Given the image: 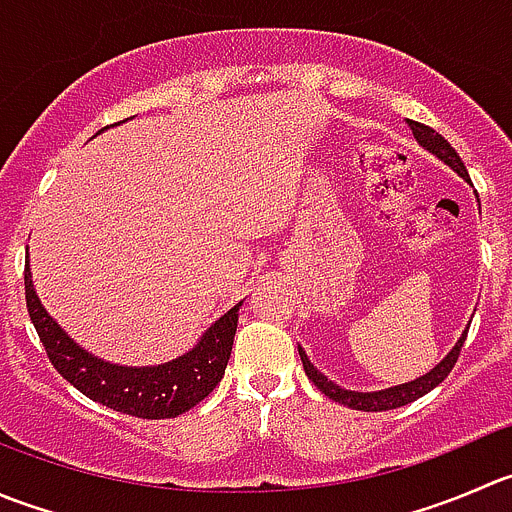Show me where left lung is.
<instances>
[{
	"instance_id": "left-lung-1",
	"label": "left lung",
	"mask_w": 512,
	"mask_h": 512,
	"mask_svg": "<svg viewBox=\"0 0 512 512\" xmlns=\"http://www.w3.org/2000/svg\"><path fill=\"white\" fill-rule=\"evenodd\" d=\"M408 127L413 130V137L425 147V150L433 152L438 160H443L445 165L453 167V170L458 172L463 180H468V170H465L463 160H460L458 152L450 147V142L445 140L443 135H438V132H435L433 127H428V124L413 122V119L408 122ZM465 337H468V332H463V337L455 342V347L448 352V357H445L440 365H435L428 375L418 377V380H413V382H405V385H395V388H390V390H380V393H352V390L340 388V385H335L332 380H327V377L322 375L315 365H312L310 357L305 355V350H302V347H297V350H300V360H302V367H305L307 377L315 382V388L320 390L322 395H327L330 400H335V403H340V405H347V408H352V410L382 413V410L403 408V405L413 403V400L423 398V395H428L430 390L438 388L440 382L450 375V370L455 367V362H458L460 347H463Z\"/></svg>"
}]
</instances>
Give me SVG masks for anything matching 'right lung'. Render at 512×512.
I'll use <instances>...</instances> for the list:
<instances>
[{
    "label": "right lung",
    "mask_w": 512,
    "mask_h": 512,
    "mask_svg": "<svg viewBox=\"0 0 512 512\" xmlns=\"http://www.w3.org/2000/svg\"><path fill=\"white\" fill-rule=\"evenodd\" d=\"M24 297L34 330L54 370L94 403L145 420L177 418L215 390L230 360L237 312L242 305L237 302L227 310L187 355L157 367H119L84 352L44 312L42 302L34 295L29 262H24Z\"/></svg>",
    "instance_id": "obj_1"
}]
</instances>
